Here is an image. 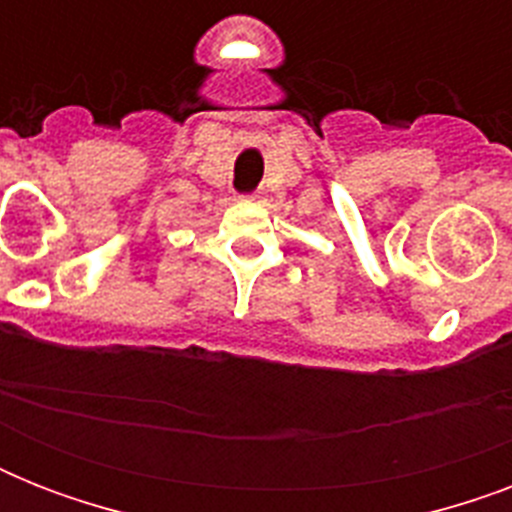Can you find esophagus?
<instances>
[{"instance_id": "1", "label": "esophagus", "mask_w": 512, "mask_h": 512, "mask_svg": "<svg viewBox=\"0 0 512 512\" xmlns=\"http://www.w3.org/2000/svg\"><path fill=\"white\" fill-rule=\"evenodd\" d=\"M257 199H260V196H257V193H252V196H247L244 201H257Z\"/></svg>"}]
</instances>
